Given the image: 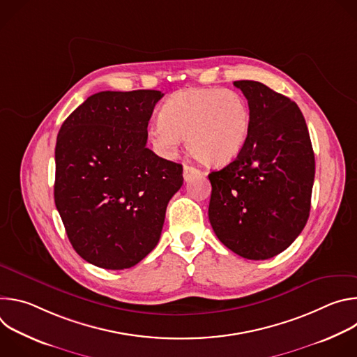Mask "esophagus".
I'll list each match as a JSON object with an SVG mask.
<instances>
[{
	"mask_svg": "<svg viewBox=\"0 0 357 357\" xmlns=\"http://www.w3.org/2000/svg\"><path fill=\"white\" fill-rule=\"evenodd\" d=\"M202 172L199 169H196L195 167H190V165H183V179L188 182L190 181L192 178L195 176H200Z\"/></svg>",
	"mask_w": 357,
	"mask_h": 357,
	"instance_id": "obj_1",
	"label": "esophagus"
}]
</instances>
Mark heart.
<instances>
[{
  "label": "heart",
  "instance_id": "b5f03b06",
  "mask_svg": "<svg viewBox=\"0 0 357 357\" xmlns=\"http://www.w3.org/2000/svg\"><path fill=\"white\" fill-rule=\"evenodd\" d=\"M251 126L245 100L225 89H189L174 94L149 135L162 152H172L181 139L199 162L220 167L243 149Z\"/></svg>",
  "mask_w": 357,
  "mask_h": 357
}]
</instances>
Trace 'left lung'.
Returning <instances> with one entry per match:
<instances>
[{"label":"left lung","instance_id":"left-lung-1","mask_svg":"<svg viewBox=\"0 0 357 357\" xmlns=\"http://www.w3.org/2000/svg\"><path fill=\"white\" fill-rule=\"evenodd\" d=\"M251 126L233 162L209 174V220L218 238L248 260H267L303 230L311 211L315 157L307 123L288 97L237 80Z\"/></svg>","mask_w":357,"mask_h":357}]
</instances>
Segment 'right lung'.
Segmentation results:
<instances>
[{"instance_id": "obj_1", "label": "right lung", "mask_w": 357, "mask_h": 357, "mask_svg": "<svg viewBox=\"0 0 357 357\" xmlns=\"http://www.w3.org/2000/svg\"><path fill=\"white\" fill-rule=\"evenodd\" d=\"M158 90L100 91L62 124L55 148V205L87 263L124 270L158 244L182 165L146 148Z\"/></svg>"}]
</instances>
